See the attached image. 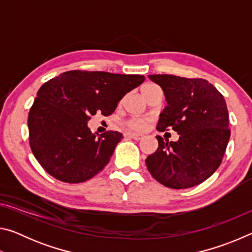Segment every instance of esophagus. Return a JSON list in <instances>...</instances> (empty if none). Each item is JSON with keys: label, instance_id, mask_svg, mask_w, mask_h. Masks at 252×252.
<instances>
[{"label": "esophagus", "instance_id": "esophagus-1", "mask_svg": "<svg viewBox=\"0 0 252 252\" xmlns=\"http://www.w3.org/2000/svg\"><path fill=\"white\" fill-rule=\"evenodd\" d=\"M126 135L127 136V138L136 140V141H139V140H141L143 138V135L141 133H126Z\"/></svg>", "mask_w": 252, "mask_h": 252}]
</instances>
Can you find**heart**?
<instances>
[{
  "instance_id": "1",
  "label": "heart",
  "mask_w": 252,
  "mask_h": 252,
  "mask_svg": "<svg viewBox=\"0 0 252 252\" xmlns=\"http://www.w3.org/2000/svg\"><path fill=\"white\" fill-rule=\"evenodd\" d=\"M152 87H156V84H152V83H148L144 85L142 88V92L146 90L148 88H152ZM126 126L127 129L130 130H143L144 127L148 126V120L144 118H135V119H130V120H127L126 122Z\"/></svg>"
}]
</instances>
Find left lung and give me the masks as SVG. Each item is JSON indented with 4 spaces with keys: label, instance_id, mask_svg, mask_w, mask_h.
Wrapping results in <instances>:
<instances>
[{
    "label": "left lung",
    "instance_id": "8db88e82",
    "mask_svg": "<svg viewBox=\"0 0 252 252\" xmlns=\"http://www.w3.org/2000/svg\"><path fill=\"white\" fill-rule=\"evenodd\" d=\"M159 84L167 106L160 113L158 131L172 129L176 142L157 135L159 147L146 159L151 176L171 189H187L207 180L219 168L230 130L224 97L203 79L170 74L148 75Z\"/></svg>",
    "mask_w": 252,
    "mask_h": 252
}]
</instances>
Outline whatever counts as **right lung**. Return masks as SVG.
Listing matches in <instances>:
<instances>
[{
	"mask_svg": "<svg viewBox=\"0 0 252 252\" xmlns=\"http://www.w3.org/2000/svg\"><path fill=\"white\" fill-rule=\"evenodd\" d=\"M139 74L67 71L37 91L28 118L30 147L46 172L60 181L80 183L103 170L123 138L118 131L96 136L91 116H110L127 92L144 81Z\"/></svg>",
	"mask_w": 252,
	"mask_h": 252,
	"instance_id": "right-lung-1",
	"label": "right lung"
}]
</instances>
